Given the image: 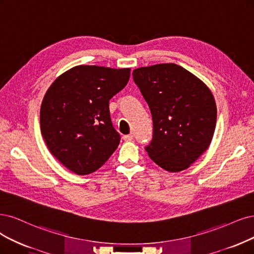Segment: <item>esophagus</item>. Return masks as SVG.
<instances>
[{"instance_id": "esophagus-1", "label": "esophagus", "mask_w": 254, "mask_h": 254, "mask_svg": "<svg viewBox=\"0 0 254 254\" xmlns=\"http://www.w3.org/2000/svg\"><path fill=\"white\" fill-rule=\"evenodd\" d=\"M133 139H134V135L133 134H128V135L124 136L125 141H130V140H133Z\"/></svg>"}]
</instances>
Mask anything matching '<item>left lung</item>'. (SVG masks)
<instances>
[{
	"label": "left lung",
	"instance_id": "left-lung-1",
	"mask_svg": "<svg viewBox=\"0 0 254 254\" xmlns=\"http://www.w3.org/2000/svg\"><path fill=\"white\" fill-rule=\"evenodd\" d=\"M134 81L153 118L149 158L163 170H186L208 148L217 122L211 91L176 64H158L133 71Z\"/></svg>",
	"mask_w": 254,
	"mask_h": 254
}]
</instances>
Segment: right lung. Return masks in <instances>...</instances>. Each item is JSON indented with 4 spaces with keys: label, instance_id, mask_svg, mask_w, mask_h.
<instances>
[{
    "label": "right lung",
    "instance_id": "add662e5",
    "mask_svg": "<svg viewBox=\"0 0 254 254\" xmlns=\"http://www.w3.org/2000/svg\"><path fill=\"white\" fill-rule=\"evenodd\" d=\"M130 69L76 65L56 78L41 107V130L51 154L79 176L107 162L120 142L109 101L124 89Z\"/></svg>",
    "mask_w": 254,
    "mask_h": 254
}]
</instances>
